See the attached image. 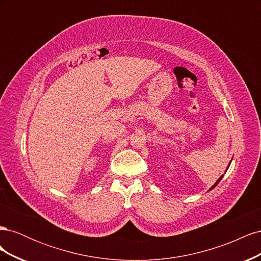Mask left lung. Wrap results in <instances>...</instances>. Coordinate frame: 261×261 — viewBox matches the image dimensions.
<instances>
[{"label":"left lung","mask_w":261,"mask_h":261,"mask_svg":"<svg viewBox=\"0 0 261 261\" xmlns=\"http://www.w3.org/2000/svg\"><path fill=\"white\" fill-rule=\"evenodd\" d=\"M230 163H231V162H230ZM222 177H223V175H222V176H221V177H220V178H219V179H218V180L216 181V184H215V185H213V186H212V187H211V188L209 189V191H211V189H212V188H215V187H216V186H217V185L219 184V181L221 180V178H222Z\"/></svg>","instance_id":"obj_1"}]
</instances>
